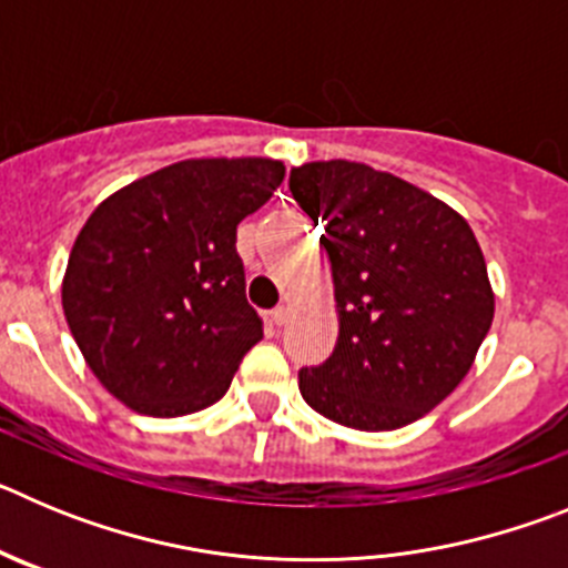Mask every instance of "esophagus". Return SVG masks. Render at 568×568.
Returning a JSON list of instances; mask_svg holds the SVG:
<instances>
[{
  "label": "esophagus",
  "mask_w": 568,
  "mask_h": 568,
  "mask_svg": "<svg viewBox=\"0 0 568 568\" xmlns=\"http://www.w3.org/2000/svg\"><path fill=\"white\" fill-rule=\"evenodd\" d=\"M287 318H290V310L284 307V304H281V307H275L273 313H270V324H275V327H284V324H287Z\"/></svg>",
  "instance_id": "34e87169"
}]
</instances>
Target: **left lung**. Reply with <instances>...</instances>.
<instances>
[{
    "mask_svg": "<svg viewBox=\"0 0 568 568\" xmlns=\"http://www.w3.org/2000/svg\"><path fill=\"white\" fill-rule=\"evenodd\" d=\"M290 193L324 224L338 313L333 355L301 369V395L361 433L424 418L466 378L495 318L478 239L458 210L369 164H301Z\"/></svg>",
    "mask_w": 568,
    "mask_h": 568,
    "instance_id": "1",
    "label": "left lung"
}]
</instances>
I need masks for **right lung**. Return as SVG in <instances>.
<instances>
[{
	"label": "right lung",
	"mask_w": 568,
	"mask_h": 568,
	"mask_svg": "<svg viewBox=\"0 0 568 568\" xmlns=\"http://www.w3.org/2000/svg\"><path fill=\"white\" fill-rule=\"evenodd\" d=\"M275 159H184L99 204L62 278L68 327L99 384L133 413L215 404L264 338L235 253L241 219L284 182Z\"/></svg>",
	"instance_id": "obj_1"
}]
</instances>
